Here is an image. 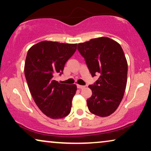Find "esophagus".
Returning a JSON list of instances; mask_svg holds the SVG:
<instances>
[{
    "label": "esophagus",
    "instance_id": "obj_1",
    "mask_svg": "<svg viewBox=\"0 0 151 151\" xmlns=\"http://www.w3.org/2000/svg\"><path fill=\"white\" fill-rule=\"evenodd\" d=\"M86 86H81V85H77V88H79V89H83V88H85Z\"/></svg>",
    "mask_w": 151,
    "mask_h": 151
}]
</instances>
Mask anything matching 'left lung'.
<instances>
[{
	"label": "left lung",
	"instance_id": "1",
	"mask_svg": "<svg viewBox=\"0 0 151 151\" xmlns=\"http://www.w3.org/2000/svg\"><path fill=\"white\" fill-rule=\"evenodd\" d=\"M77 47L92 77L99 74L95 83L88 86L92 92L87 99L88 109L97 116H109L121 103L127 83L128 64L123 50L108 37L92 39Z\"/></svg>",
	"mask_w": 151,
	"mask_h": 151
}]
</instances>
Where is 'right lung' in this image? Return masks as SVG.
I'll list each match as a JSON object with an SVG mask.
<instances>
[{"label": "right lung", "instance_id": "1", "mask_svg": "<svg viewBox=\"0 0 151 151\" xmlns=\"http://www.w3.org/2000/svg\"><path fill=\"white\" fill-rule=\"evenodd\" d=\"M77 45L44 41L27 52L24 71L28 88L39 109L52 119L65 117L71 110L77 86L61 84L55 77L63 74L64 65Z\"/></svg>", "mask_w": 151, "mask_h": 151}]
</instances>
